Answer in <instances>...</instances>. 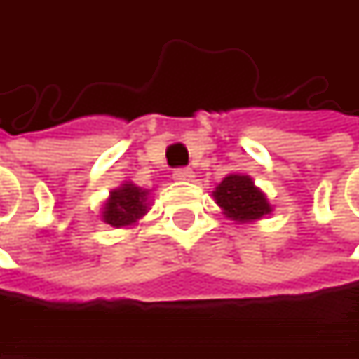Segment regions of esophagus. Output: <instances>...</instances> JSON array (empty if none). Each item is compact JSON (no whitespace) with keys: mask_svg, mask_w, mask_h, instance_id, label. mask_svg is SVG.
Wrapping results in <instances>:
<instances>
[{"mask_svg":"<svg viewBox=\"0 0 359 359\" xmlns=\"http://www.w3.org/2000/svg\"><path fill=\"white\" fill-rule=\"evenodd\" d=\"M172 177H175V180H191L195 175H193L191 168H177Z\"/></svg>","mask_w":359,"mask_h":359,"instance_id":"34e87169","label":"esophagus"}]
</instances>
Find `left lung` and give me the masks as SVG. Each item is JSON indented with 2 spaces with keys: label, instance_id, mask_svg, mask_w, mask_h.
<instances>
[{
  "label": "left lung",
  "instance_id": "8db88e82",
  "mask_svg": "<svg viewBox=\"0 0 359 359\" xmlns=\"http://www.w3.org/2000/svg\"><path fill=\"white\" fill-rule=\"evenodd\" d=\"M216 203L222 208L226 218L235 222H253L270 214L272 208L266 195L245 175H229L214 191Z\"/></svg>",
  "mask_w": 359,
  "mask_h": 359
}]
</instances>
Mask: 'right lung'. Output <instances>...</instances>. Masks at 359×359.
Masks as SVG:
<instances>
[{
	"mask_svg": "<svg viewBox=\"0 0 359 359\" xmlns=\"http://www.w3.org/2000/svg\"><path fill=\"white\" fill-rule=\"evenodd\" d=\"M147 197H149V191L133 182H124L122 187L109 193L102 210V220L116 229L135 224L139 218L147 214V205H149Z\"/></svg>",
	"mask_w": 359,
	"mask_h": 359,
	"instance_id": "obj_1",
	"label": "right lung"
}]
</instances>
